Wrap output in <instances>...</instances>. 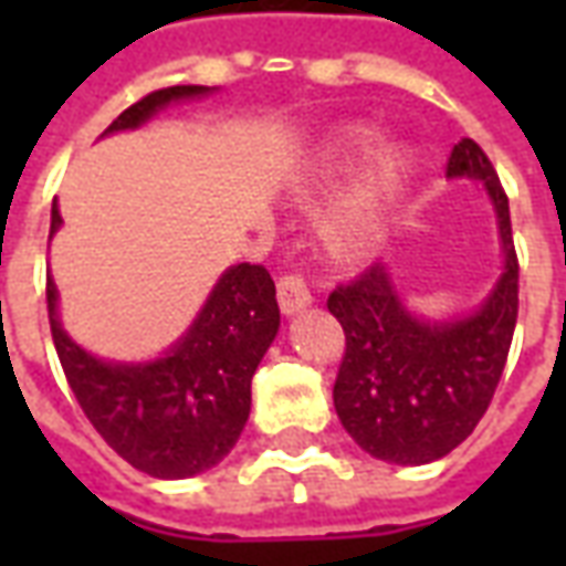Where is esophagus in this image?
<instances>
[{"label":"esophagus","mask_w":566,"mask_h":566,"mask_svg":"<svg viewBox=\"0 0 566 566\" xmlns=\"http://www.w3.org/2000/svg\"><path fill=\"white\" fill-rule=\"evenodd\" d=\"M279 306L284 315H296L306 306H312V294H308L306 282L300 275H282L279 279Z\"/></svg>","instance_id":"1"}]
</instances>
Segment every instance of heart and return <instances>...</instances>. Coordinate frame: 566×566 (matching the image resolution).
<instances>
[{
  "mask_svg": "<svg viewBox=\"0 0 566 566\" xmlns=\"http://www.w3.org/2000/svg\"><path fill=\"white\" fill-rule=\"evenodd\" d=\"M367 133L343 136L336 145L327 148L321 172L327 175L348 166L360 150L367 148ZM406 166H409V157H406L403 148H385L373 157L364 178L339 199V206L331 211V218L324 223V235L336 251L360 254L379 239L385 214L391 209V199L397 197L400 181H403Z\"/></svg>",
  "mask_w": 566,
  "mask_h": 566,
  "instance_id": "1",
  "label": "heart"
}]
</instances>
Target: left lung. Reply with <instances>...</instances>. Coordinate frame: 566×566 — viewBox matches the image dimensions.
<instances>
[{"instance_id":"obj_1","label":"left lung","mask_w":566,"mask_h":566,"mask_svg":"<svg viewBox=\"0 0 566 566\" xmlns=\"http://www.w3.org/2000/svg\"><path fill=\"white\" fill-rule=\"evenodd\" d=\"M446 175L482 181L497 214L503 272L482 306L463 318H418L385 263L339 284L327 300L345 331L333 385L336 416L360 449L403 467L439 461L473 433L503 376L518 318L510 199L494 166L473 139H461Z\"/></svg>"}]
</instances>
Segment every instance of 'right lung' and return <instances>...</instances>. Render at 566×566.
Segmentation results:
<instances>
[{
    "label": "right lung",
    "mask_w": 566,
    "mask_h": 566,
    "mask_svg": "<svg viewBox=\"0 0 566 566\" xmlns=\"http://www.w3.org/2000/svg\"><path fill=\"white\" fill-rule=\"evenodd\" d=\"M211 87L178 84L148 93L112 120L108 133L148 124L178 99ZM51 206V235L60 230ZM48 318L69 388L112 449L154 479H187L221 463L251 412V376L279 333L275 282L258 263H239L211 287L193 324L163 357L117 364L84 352L60 324L56 284L48 279Z\"/></svg>",
    "instance_id": "obj_1"
}]
</instances>
